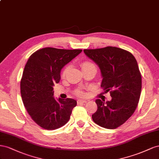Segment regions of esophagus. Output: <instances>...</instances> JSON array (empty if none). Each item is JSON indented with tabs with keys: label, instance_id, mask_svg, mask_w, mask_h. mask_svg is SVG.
<instances>
[{
	"label": "esophagus",
	"instance_id": "esophagus-1",
	"mask_svg": "<svg viewBox=\"0 0 159 159\" xmlns=\"http://www.w3.org/2000/svg\"><path fill=\"white\" fill-rule=\"evenodd\" d=\"M87 101H85V100H81V99H79L77 101V104H83V103H86Z\"/></svg>",
	"mask_w": 159,
	"mask_h": 159
}]
</instances>
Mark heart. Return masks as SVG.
Masks as SVG:
<instances>
[{"label":"heart","instance_id":"1","mask_svg":"<svg viewBox=\"0 0 159 159\" xmlns=\"http://www.w3.org/2000/svg\"><path fill=\"white\" fill-rule=\"evenodd\" d=\"M93 66H95L93 64V62H90L89 61H83L82 63H81V67H82V69H89V68H90V67H93ZM70 68V66H66L64 70H63L62 71V77H65L66 74L67 73L68 70H69ZM75 94L76 95H78V96L79 97H83L85 95V93L84 91H83V90H77L75 92Z\"/></svg>","mask_w":159,"mask_h":159}]
</instances>
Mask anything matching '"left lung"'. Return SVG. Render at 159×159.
I'll use <instances>...</instances> for the list:
<instances>
[{
  "label": "left lung",
  "mask_w": 159,
  "mask_h": 159,
  "mask_svg": "<svg viewBox=\"0 0 159 159\" xmlns=\"http://www.w3.org/2000/svg\"><path fill=\"white\" fill-rule=\"evenodd\" d=\"M84 52L99 66L101 87L112 97L105 103L95 101L98 108L92 119L103 128L116 129L133 115L139 102L142 77L137 60L132 53L115 47L84 49Z\"/></svg>",
  "instance_id": "8db88e82"
}]
</instances>
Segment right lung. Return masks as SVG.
<instances>
[{"mask_svg":"<svg viewBox=\"0 0 159 159\" xmlns=\"http://www.w3.org/2000/svg\"><path fill=\"white\" fill-rule=\"evenodd\" d=\"M81 49L47 47L32 54L20 80V94L26 110L39 126L54 130L69 120L76 105L72 98L53 97V87L61 80V70L81 52Z\"/></svg>","mask_w":159,"mask_h":159,"instance_id":"right-lung-1","label":"right lung"}]
</instances>
